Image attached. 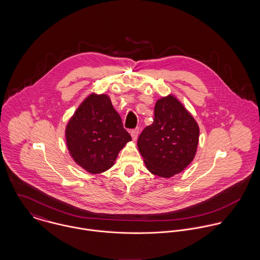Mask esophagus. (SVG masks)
Wrapping results in <instances>:
<instances>
[{"instance_id": "obj_1", "label": "esophagus", "mask_w": 260, "mask_h": 260, "mask_svg": "<svg viewBox=\"0 0 260 260\" xmlns=\"http://www.w3.org/2000/svg\"><path fill=\"white\" fill-rule=\"evenodd\" d=\"M138 134H139V129H134L131 131V137L133 139V141H136L137 140V137H138Z\"/></svg>"}]
</instances>
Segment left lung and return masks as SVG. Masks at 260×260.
Segmentation results:
<instances>
[{
	"label": "left lung",
	"instance_id": "left-lung-1",
	"mask_svg": "<svg viewBox=\"0 0 260 260\" xmlns=\"http://www.w3.org/2000/svg\"><path fill=\"white\" fill-rule=\"evenodd\" d=\"M199 127L184 106L172 95L159 99L154 121L138 138V149L149 171L169 178L182 172L193 160Z\"/></svg>",
	"mask_w": 260,
	"mask_h": 260
}]
</instances>
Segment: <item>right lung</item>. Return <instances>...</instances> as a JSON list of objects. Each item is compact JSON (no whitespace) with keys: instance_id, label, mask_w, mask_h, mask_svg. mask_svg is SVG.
Wrapping results in <instances>:
<instances>
[{"instance_id":"add662e5","label":"right lung","mask_w":260,"mask_h":260,"mask_svg":"<svg viewBox=\"0 0 260 260\" xmlns=\"http://www.w3.org/2000/svg\"><path fill=\"white\" fill-rule=\"evenodd\" d=\"M66 141L75 162L89 173L97 174L111 168L131 136L124 129L110 98L91 94L70 119Z\"/></svg>"}]
</instances>
